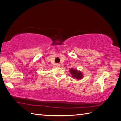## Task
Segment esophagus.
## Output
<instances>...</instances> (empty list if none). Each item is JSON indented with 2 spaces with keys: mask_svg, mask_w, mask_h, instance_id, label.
I'll return each instance as SVG.
<instances>
[{
  "mask_svg": "<svg viewBox=\"0 0 121 121\" xmlns=\"http://www.w3.org/2000/svg\"><path fill=\"white\" fill-rule=\"evenodd\" d=\"M56 65L57 67H60V64H56Z\"/></svg>",
  "mask_w": 121,
  "mask_h": 121,
  "instance_id": "obj_1",
  "label": "esophagus"
}]
</instances>
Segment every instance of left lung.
Listing matches in <instances>:
<instances>
[{"mask_svg":"<svg viewBox=\"0 0 121 121\" xmlns=\"http://www.w3.org/2000/svg\"><path fill=\"white\" fill-rule=\"evenodd\" d=\"M69 72H70L73 78H75L77 80H81L83 77V73L80 71H78V69H74L72 68L69 69Z\"/></svg>","mask_w":121,"mask_h":121,"instance_id":"8db88e82","label":"left lung"}]
</instances>
